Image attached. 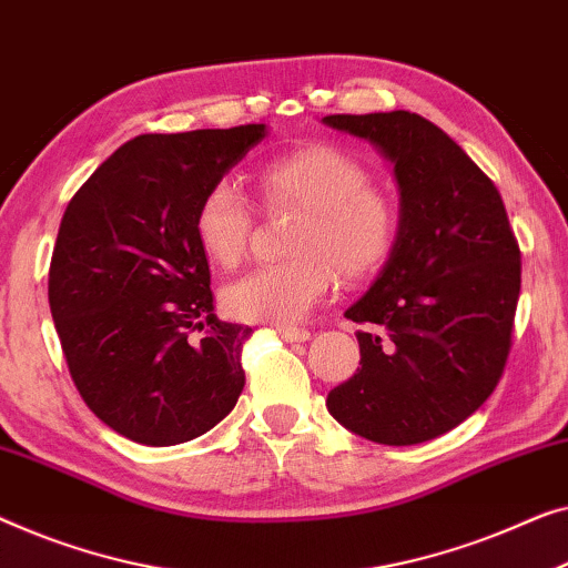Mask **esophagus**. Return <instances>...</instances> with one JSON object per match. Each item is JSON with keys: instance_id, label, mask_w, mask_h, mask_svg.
<instances>
[{"instance_id": "esophagus-1", "label": "esophagus", "mask_w": 568, "mask_h": 568, "mask_svg": "<svg viewBox=\"0 0 568 568\" xmlns=\"http://www.w3.org/2000/svg\"><path fill=\"white\" fill-rule=\"evenodd\" d=\"M278 335H282L286 343L310 341V331H304V327H278Z\"/></svg>"}]
</instances>
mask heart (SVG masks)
I'll list each match as a JSON object with an SVG mask.
<instances>
[{
    "mask_svg": "<svg viewBox=\"0 0 568 568\" xmlns=\"http://www.w3.org/2000/svg\"><path fill=\"white\" fill-rule=\"evenodd\" d=\"M364 161L335 145H307L268 161L258 171V192L268 210H302L286 251L294 258L261 266L225 290L230 315L245 323L294 325L333 286V270L345 282L379 271L397 248L399 202L372 186ZM253 233V207L241 186L217 179L194 210V235L215 264H241Z\"/></svg>",
    "mask_w": 568,
    "mask_h": 568,
    "instance_id": "heart-1",
    "label": "heart"
}]
</instances>
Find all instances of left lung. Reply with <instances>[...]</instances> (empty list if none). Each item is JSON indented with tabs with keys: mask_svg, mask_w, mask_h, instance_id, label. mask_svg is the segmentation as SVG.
<instances>
[{
	"mask_svg": "<svg viewBox=\"0 0 568 568\" xmlns=\"http://www.w3.org/2000/svg\"><path fill=\"white\" fill-rule=\"evenodd\" d=\"M394 166L402 230L364 297L345 310L361 368L327 413L361 438L415 446L479 409L505 372L520 297V248L491 179L415 112L327 114Z\"/></svg>",
	"mask_w": 568,
	"mask_h": 568,
	"instance_id": "1",
	"label": "left lung"
}]
</instances>
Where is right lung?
<instances>
[{
  "instance_id": "add662e5",
  "label": "right lung",
  "mask_w": 568,
  "mask_h": 568,
  "mask_svg": "<svg viewBox=\"0 0 568 568\" xmlns=\"http://www.w3.org/2000/svg\"><path fill=\"white\" fill-rule=\"evenodd\" d=\"M266 125L138 135L63 212L48 302L87 407L143 446L215 427L241 397L251 327L215 315L194 210Z\"/></svg>"
}]
</instances>
